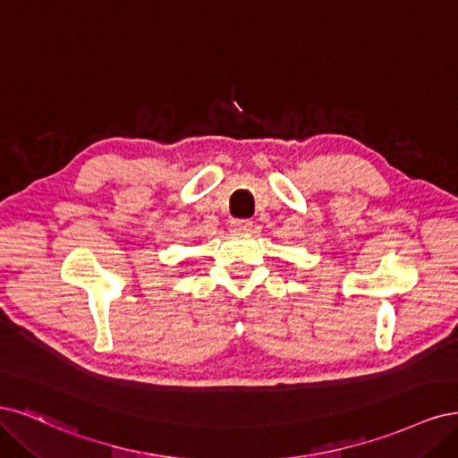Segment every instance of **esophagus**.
Segmentation results:
<instances>
[{
	"label": "esophagus",
	"mask_w": 458,
	"mask_h": 458,
	"mask_svg": "<svg viewBox=\"0 0 458 458\" xmlns=\"http://www.w3.org/2000/svg\"><path fill=\"white\" fill-rule=\"evenodd\" d=\"M250 226H253V223H250V220H247V218H233L230 223V230L233 233H245V232L250 230Z\"/></svg>",
	"instance_id": "obj_1"
}]
</instances>
